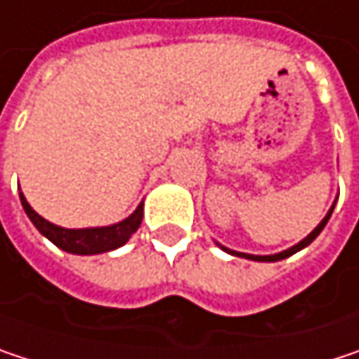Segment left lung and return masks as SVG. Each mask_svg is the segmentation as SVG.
<instances>
[{
    "label": "left lung",
    "instance_id": "left-lung-1",
    "mask_svg": "<svg viewBox=\"0 0 359 359\" xmlns=\"http://www.w3.org/2000/svg\"><path fill=\"white\" fill-rule=\"evenodd\" d=\"M332 210H334V205H332V208L328 210V214L324 216L323 222H320V224H318V226H316V229H314V231H312V233H310V235H308V237H306L304 241H299V243H297V245H293L291 250L280 251V253H274V255H251V253H241V251L226 250V248H222V245H220V248H222L224 251H229V253H233V255H239V257H248V259H255V262H278V259H285V257H289V255L297 253L299 250L308 248V245H310V243H312V241H314V239H316V237L320 235V231H323L324 226H326V222H328V218H330Z\"/></svg>",
    "mask_w": 359,
    "mask_h": 359
}]
</instances>
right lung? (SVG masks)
<instances>
[{"instance_id":"obj_1","label":"right lung","mask_w":359,"mask_h":359,"mask_svg":"<svg viewBox=\"0 0 359 359\" xmlns=\"http://www.w3.org/2000/svg\"><path fill=\"white\" fill-rule=\"evenodd\" d=\"M22 208L31 222L39 229L41 235H45L53 245L68 253H79V255H93V253H104L111 251L120 245H124L133 233L141 226L143 220V203L122 222L111 224V226H100V229H62L51 222H47L43 216H39L35 210L29 205L25 195L20 193Z\"/></svg>"}]
</instances>
